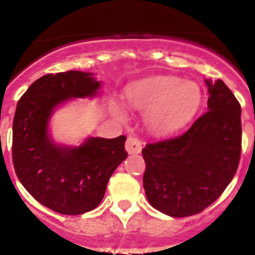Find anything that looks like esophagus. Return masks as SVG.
Masks as SVG:
<instances>
[{"mask_svg": "<svg viewBox=\"0 0 255 255\" xmlns=\"http://www.w3.org/2000/svg\"><path fill=\"white\" fill-rule=\"evenodd\" d=\"M126 149L129 154H137L142 151V143L137 137L129 135L126 141Z\"/></svg>", "mask_w": 255, "mask_h": 255, "instance_id": "34e87169", "label": "esophagus"}]
</instances>
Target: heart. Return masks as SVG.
I'll return each mask as SVG.
<instances>
[{
    "label": "heart",
    "mask_w": 255,
    "mask_h": 255,
    "mask_svg": "<svg viewBox=\"0 0 255 255\" xmlns=\"http://www.w3.org/2000/svg\"><path fill=\"white\" fill-rule=\"evenodd\" d=\"M128 101L135 108L148 109L147 125L160 134L181 128L197 111L201 90L194 82L175 77H153L128 89Z\"/></svg>",
    "instance_id": "b5f03b06"
}]
</instances>
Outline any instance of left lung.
I'll use <instances>...</instances> for the list:
<instances>
[{
  "instance_id": "left-lung-1",
  "label": "left lung",
  "mask_w": 255,
  "mask_h": 255,
  "mask_svg": "<svg viewBox=\"0 0 255 255\" xmlns=\"http://www.w3.org/2000/svg\"><path fill=\"white\" fill-rule=\"evenodd\" d=\"M206 84L209 111L182 134L151 142L142 149L147 200L173 218L205 210L224 192L239 166V102L221 79Z\"/></svg>"
}]
</instances>
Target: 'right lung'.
Segmentation results:
<instances>
[{
  "label": "right lung",
  "mask_w": 255,
  "mask_h": 255,
  "mask_svg": "<svg viewBox=\"0 0 255 255\" xmlns=\"http://www.w3.org/2000/svg\"><path fill=\"white\" fill-rule=\"evenodd\" d=\"M101 82L92 73L46 74L28 87L16 107L12 162L21 184L40 204L80 215L101 204L109 177L128 156L126 135L90 137L79 147L58 146L47 133L52 111L70 98L94 97Z\"/></svg>",
  "instance_id": "obj_1"
}]
</instances>
